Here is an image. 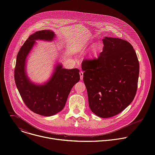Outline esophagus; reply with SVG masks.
<instances>
[{
    "label": "esophagus",
    "instance_id": "obj_1",
    "mask_svg": "<svg viewBox=\"0 0 155 155\" xmlns=\"http://www.w3.org/2000/svg\"><path fill=\"white\" fill-rule=\"evenodd\" d=\"M79 74H80V79H81V80H83V71H80Z\"/></svg>",
    "mask_w": 155,
    "mask_h": 155
}]
</instances>
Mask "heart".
Here are the masks:
<instances>
[{"instance_id": "obj_1", "label": "heart", "mask_w": 155, "mask_h": 155, "mask_svg": "<svg viewBox=\"0 0 155 155\" xmlns=\"http://www.w3.org/2000/svg\"><path fill=\"white\" fill-rule=\"evenodd\" d=\"M98 50H99V45H97V44H94L93 47V51L94 52H96Z\"/></svg>"}]
</instances>
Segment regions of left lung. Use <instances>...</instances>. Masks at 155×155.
Masks as SVG:
<instances>
[{
	"label": "left lung",
	"mask_w": 155,
	"mask_h": 155,
	"mask_svg": "<svg viewBox=\"0 0 155 155\" xmlns=\"http://www.w3.org/2000/svg\"><path fill=\"white\" fill-rule=\"evenodd\" d=\"M97 58L81 63L89 107L97 116L118 115L134 100L137 90L139 62L131 44L112 37L102 39Z\"/></svg>",
	"instance_id": "obj_1"
}]
</instances>
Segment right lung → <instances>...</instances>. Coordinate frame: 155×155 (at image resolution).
<instances>
[{
    "label": "right lung",
    "instance_id": "add662e5",
    "mask_svg": "<svg viewBox=\"0 0 155 155\" xmlns=\"http://www.w3.org/2000/svg\"><path fill=\"white\" fill-rule=\"evenodd\" d=\"M54 37V32L50 30L37 31L30 35L17 54L14 71L15 83L24 103L33 112L45 117L61 111L72 87L80 80L78 69H63L61 64L57 65L53 76L45 84H34L28 78L26 59L35 40H52Z\"/></svg>",
    "mask_w": 155,
    "mask_h": 155
}]
</instances>
